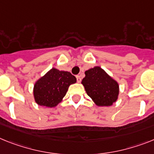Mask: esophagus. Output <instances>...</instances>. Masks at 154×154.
<instances>
[{
  "mask_svg": "<svg viewBox=\"0 0 154 154\" xmlns=\"http://www.w3.org/2000/svg\"><path fill=\"white\" fill-rule=\"evenodd\" d=\"M76 77H77V82H78V83H80V82H81V76H79V75H77V76Z\"/></svg>",
  "mask_w": 154,
  "mask_h": 154,
  "instance_id": "esophagus-1",
  "label": "esophagus"
}]
</instances>
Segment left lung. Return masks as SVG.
I'll list each match as a JSON object with an SVG mask.
<instances>
[{
  "mask_svg": "<svg viewBox=\"0 0 154 154\" xmlns=\"http://www.w3.org/2000/svg\"><path fill=\"white\" fill-rule=\"evenodd\" d=\"M81 84L88 95L99 106H109L117 101L119 85L101 67L95 66L85 71Z\"/></svg>",
  "mask_w": 154,
  "mask_h": 154,
  "instance_id": "obj_1",
  "label": "left lung"
}]
</instances>
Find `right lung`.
Listing matches in <instances>:
<instances>
[{
    "instance_id": "right-lung-1",
    "label": "right lung",
    "mask_w": 154,
    "mask_h": 154,
    "mask_svg": "<svg viewBox=\"0 0 154 154\" xmlns=\"http://www.w3.org/2000/svg\"><path fill=\"white\" fill-rule=\"evenodd\" d=\"M76 82V77L69 72L52 68L37 80L34 85L33 96L35 102L42 106H56L62 102L69 85Z\"/></svg>"
}]
</instances>
